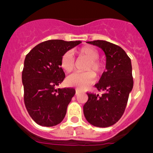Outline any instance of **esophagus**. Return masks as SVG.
Returning <instances> with one entry per match:
<instances>
[{
	"mask_svg": "<svg viewBox=\"0 0 153 153\" xmlns=\"http://www.w3.org/2000/svg\"><path fill=\"white\" fill-rule=\"evenodd\" d=\"M79 91H80V90H79V89H76V94H78V93H79Z\"/></svg>",
	"mask_w": 153,
	"mask_h": 153,
	"instance_id": "34e87169",
	"label": "esophagus"
}]
</instances>
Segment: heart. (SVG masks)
<instances>
[{
    "mask_svg": "<svg viewBox=\"0 0 153 153\" xmlns=\"http://www.w3.org/2000/svg\"><path fill=\"white\" fill-rule=\"evenodd\" d=\"M78 54L86 58L89 60L86 67V70H90L85 73H74L67 78V83L70 86L78 89H85L94 82L95 74L98 76L103 71V63L98 60L99 52L93 47L90 46L79 48L77 51ZM60 67L65 72L70 73L74 68V60L72 53L66 52L62 56L60 60ZM93 71L94 72H92Z\"/></svg>",
    "mask_w": 153,
    "mask_h": 153,
    "instance_id": "obj_1",
    "label": "heart"
}]
</instances>
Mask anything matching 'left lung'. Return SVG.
<instances>
[{"label": "left lung", "instance_id": "left-lung-1", "mask_svg": "<svg viewBox=\"0 0 153 153\" xmlns=\"http://www.w3.org/2000/svg\"><path fill=\"white\" fill-rule=\"evenodd\" d=\"M86 43L102 49L106 58V70L95 85L103 94L87 93L88 100L83 106V113L94 126H111L122 117L133 87L131 60L116 44L100 40Z\"/></svg>", "mask_w": 153, "mask_h": 153}]
</instances>
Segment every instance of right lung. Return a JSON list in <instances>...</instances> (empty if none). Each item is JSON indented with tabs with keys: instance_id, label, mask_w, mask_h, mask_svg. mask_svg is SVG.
Segmentation results:
<instances>
[{
	"instance_id": "obj_1",
	"label": "right lung",
	"mask_w": 153,
	"mask_h": 153,
	"mask_svg": "<svg viewBox=\"0 0 153 153\" xmlns=\"http://www.w3.org/2000/svg\"><path fill=\"white\" fill-rule=\"evenodd\" d=\"M81 43L47 40L33 47L25 57L22 72L24 103L38 125L53 126L64 119L76 91L74 88H56L65 78L60 60L65 53Z\"/></svg>"
}]
</instances>
